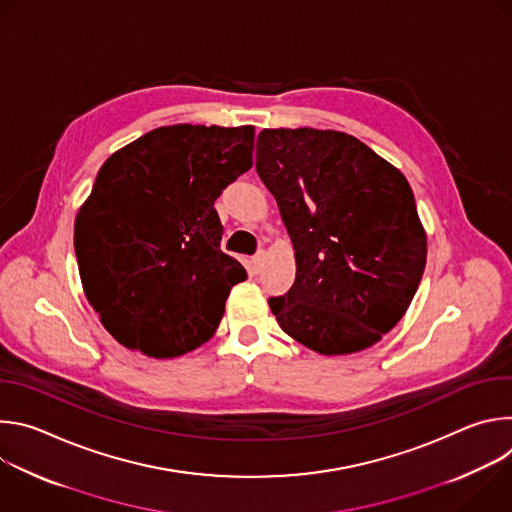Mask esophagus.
<instances>
[{"instance_id": "34e87169", "label": "esophagus", "mask_w": 512, "mask_h": 512, "mask_svg": "<svg viewBox=\"0 0 512 512\" xmlns=\"http://www.w3.org/2000/svg\"><path fill=\"white\" fill-rule=\"evenodd\" d=\"M265 257H267V253H265V249H259L257 253H255V257H253V263H255V267L257 269H261V265H263V261H265Z\"/></svg>"}]
</instances>
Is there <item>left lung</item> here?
I'll return each instance as SVG.
<instances>
[{"label":"left lung","instance_id":"1","mask_svg":"<svg viewBox=\"0 0 512 512\" xmlns=\"http://www.w3.org/2000/svg\"><path fill=\"white\" fill-rule=\"evenodd\" d=\"M257 174L296 251V281L269 298L277 324L318 354L377 344L419 287L427 237L407 178L356 137L263 129Z\"/></svg>","mask_w":512,"mask_h":512}]
</instances>
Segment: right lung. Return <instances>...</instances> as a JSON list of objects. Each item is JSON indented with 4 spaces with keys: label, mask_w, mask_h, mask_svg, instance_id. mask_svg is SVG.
<instances>
[{
    "label": "right lung",
    "mask_w": 512,
    "mask_h": 512,
    "mask_svg": "<svg viewBox=\"0 0 512 512\" xmlns=\"http://www.w3.org/2000/svg\"><path fill=\"white\" fill-rule=\"evenodd\" d=\"M253 139V125H166L101 166L75 253L89 304L125 348L174 358L221 324L247 271L221 251L214 200L253 166Z\"/></svg>",
    "instance_id": "right-lung-1"
}]
</instances>
